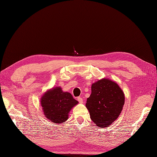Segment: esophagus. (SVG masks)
<instances>
[{"instance_id":"34e87169","label":"esophagus","mask_w":157,"mask_h":157,"mask_svg":"<svg viewBox=\"0 0 157 157\" xmlns=\"http://www.w3.org/2000/svg\"><path fill=\"white\" fill-rule=\"evenodd\" d=\"M77 100L78 101V102H79V103H83V98H81V97H78Z\"/></svg>"}]
</instances>
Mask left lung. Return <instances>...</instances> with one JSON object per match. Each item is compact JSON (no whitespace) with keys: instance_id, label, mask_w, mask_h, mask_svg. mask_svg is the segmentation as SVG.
<instances>
[{"instance_id":"1","label":"left lung","mask_w":157,"mask_h":157,"mask_svg":"<svg viewBox=\"0 0 157 157\" xmlns=\"http://www.w3.org/2000/svg\"><path fill=\"white\" fill-rule=\"evenodd\" d=\"M125 95L114 81L104 78L92 85V94L86 107L91 120L102 128L111 125L122 111Z\"/></svg>"}]
</instances>
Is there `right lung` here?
Here are the masks:
<instances>
[{
  "instance_id": "obj_1",
  "label": "right lung",
  "mask_w": 157,
  "mask_h": 157,
  "mask_svg": "<svg viewBox=\"0 0 157 157\" xmlns=\"http://www.w3.org/2000/svg\"><path fill=\"white\" fill-rule=\"evenodd\" d=\"M40 104L45 117L55 124H61L68 119L70 111L78 102L70 93L56 86L44 94Z\"/></svg>"
}]
</instances>
